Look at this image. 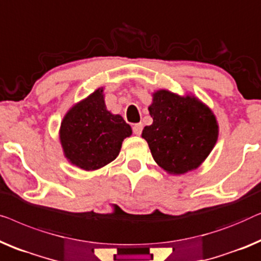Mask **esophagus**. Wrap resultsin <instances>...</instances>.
Listing matches in <instances>:
<instances>
[{"label": "esophagus", "mask_w": 261, "mask_h": 261, "mask_svg": "<svg viewBox=\"0 0 261 261\" xmlns=\"http://www.w3.org/2000/svg\"><path fill=\"white\" fill-rule=\"evenodd\" d=\"M142 130H143V125L142 123H137V124H134V126H132V131H134L135 135L139 136L142 134Z\"/></svg>", "instance_id": "obj_1"}]
</instances>
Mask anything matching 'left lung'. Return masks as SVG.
I'll return each instance as SVG.
<instances>
[{
  "label": "left lung",
  "instance_id": "8db88e82",
  "mask_svg": "<svg viewBox=\"0 0 261 261\" xmlns=\"http://www.w3.org/2000/svg\"><path fill=\"white\" fill-rule=\"evenodd\" d=\"M153 122L142 137L148 142L155 162L169 174L196 169L214 148L219 127L215 116L194 97H179L161 90L149 106Z\"/></svg>",
  "mask_w": 261,
  "mask_h": 261
}]
</instances>
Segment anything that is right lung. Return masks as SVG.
I'll return each instance as SVG.
<instances>
[{
	"instance_id": "add662e5",
	"label": "right lung",
	"mask_w": 261,
	"mask_h": 261,
	"mask_svg": "<svg viewBox=\"0 0 261 261\" xmlns=\"http://www.w3.org/2000/svg\"><path fill=\"white\" fill-rule=\"evenodd\" d=\"M131 127L119 115L106 110L102 90L69 110L61 123L60 141L69 162L84 170H95L118 156Z\"/></svg>"
}]
</instances>
